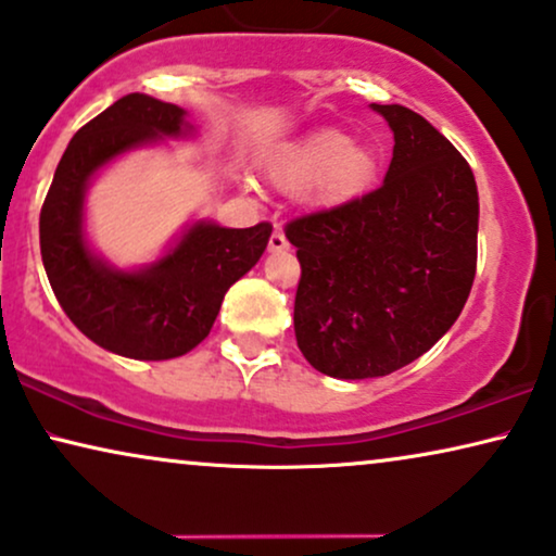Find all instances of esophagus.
Masks as SVG:
<instances>
[{"mask_svg": "<svg viewBox=\"0 0 556 556\" xmlns=\"http://www.w3.org/2000/svg\"><path fill=\"white\" fill-rule=\"evenodd\" d=\"M268 250H270V252H286V250H288V240H286V235L280 232V229H276V232L270 235Z\"/></svg>", "mask_w": 556, "mask_h": 556, "instance_id": "34e87169", "label": "esophagus"}]
</instances>
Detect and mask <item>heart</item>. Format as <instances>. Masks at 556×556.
<instances>
[{"instance_id":"obj_1","label":"heart","mask_w":556,"mask_h":556,"mask_svg":"<svg viewBox=\"0 0 556 556\" xmlns=\"http://www.w3.org/2000/svg\"><path fill=\"white\" fill-rule=\"evenodd\" d=\"M380 155L367 142H355L342 129H319L283 157L273 178L291 191L314 186V204L348 206L378 181Z\"/></svg>"}]
</instances>
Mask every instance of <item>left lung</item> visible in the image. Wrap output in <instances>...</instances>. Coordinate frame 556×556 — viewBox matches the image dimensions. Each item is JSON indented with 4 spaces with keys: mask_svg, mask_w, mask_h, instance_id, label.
I'll list each match as a JSON object with an SVG mask.
<instances>
[{
    "mask_svg": "<svg viewBox=\"0 0 556 556\" xmlns=\"http://www.w3.org/2000/svg\"><path fill=\"white\" fill-rule=\"evenodd\" d=\"M370 106L395 140L383 186L286 227L301 263L295 342L308 365L340 380L391 375L434 348L478 265L470 165L421 114Z\"/></svg>",
    "mask_w": 556,
    "mask_h": 556,
    "instance_id": "left-lung-1",
    "label": "left lung"
}]
</instances>
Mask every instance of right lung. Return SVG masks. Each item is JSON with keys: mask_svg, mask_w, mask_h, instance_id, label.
Here are the masks:
<instances>
[{"mask_svg": "<svg viewBox=\"0 0 556 556\" xmlns=\"http://www.w3.org/2000/svg\"><path fill=\"white\" fill-rule=\"evenodd\" d=\"M197 135L186 110L127 93L84 125L58 163L40 212V255L58 304L78 329L114 355L173 359L214 327L229 286L268 248L273 227L229 229L199 219L155 263L117 268L86 237V191L119 155Z\"/></svg>", "mask_w": 556, "mask_h": 556, "instance_id": "obj_1", "label": "right lung"}]
</instances>
